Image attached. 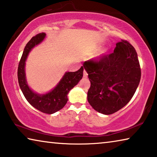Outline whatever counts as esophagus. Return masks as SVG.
Masks as SVG:
<instances>
[{"label":"esophagus","instance_id":"1","mask_svg":"<svg viewBox=\"0 0 157 157\" xmlns=\"http://www.w3.org/2000/svg\"><path fill=\"white\" fill-rule=\"evenodd\" d=\"M88 72H87L86 71V70H84L83 71V76L85 77V78H87V77H88Z\"/></svg>","mask_w":157,"mask_h":157}]
</instances>
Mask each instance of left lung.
Here are the masks:
<instances>
[{
  "instance_id": "8db88e82",
  "label": "left lung",
  "mask_w": 157,
  "mask_h": 157,
  "mask_svg": "<svg viewBox=\"0 0 157 157\" xmlns=\"http://www.w3.org/2000/svg\"><path fill=\"white\" fill-rule=\"evenodd\" d=\"M90 87L88 101L101 113L110 115L126 106L139 85L141 69L134 47L127 40L112 53L84 62Z\"/></svg>"
}]
</instances>
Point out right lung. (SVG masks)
<instances>
[{
	"label": "right lung",
	"mask_w": 157,
	"mask_h": 157,
	"mask_svg": "<svg viewBox=\"0 0 157 157\" xmlns=\"http://www.w3.org/2000/svg\"><path fill=\"white\" fill-rule=\"evenodd\" d=\"M44 33H41L31 38L27 43L18 66L17 76L20 88L28 103L36 109L47 114H53L65 106L67 94L70 90L76 86L83 77L84 66L74 72H66L57 86L47 94H38L29 88L25 74V62L32 48L40 44L45 37Z\"/></svg>",
	"instance_id": "1"
}]
</instances>
